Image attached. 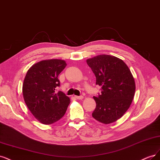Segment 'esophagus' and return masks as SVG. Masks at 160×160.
I'll use <instances>...</instances> for the list:
<instances>
[{"label":"esophagus","instance_id":"34e87169","mask_svg":"<svg viewBox=\"0 0 160 160\" xmlns=\"http://www.w3.org/2000/svg\"><path fill=\"white\" fill-rule=\"evenodd\" d=\"M74 97H75L76 99H78V100H82V99H83V98H84L82 96H75Z\"/></svg>","mask_w":160,"mask_h":160}]
</instances>
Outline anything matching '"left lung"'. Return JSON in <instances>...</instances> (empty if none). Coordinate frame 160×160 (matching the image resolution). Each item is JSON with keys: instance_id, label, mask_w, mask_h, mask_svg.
I'll return each mask as SVG.
<instances>
[{"instance_id": "left-lung-1", "label": "left lung", "mask_w": 160, "mask_h": 160, "mask_svg": "<svg viewBox=\"0 0 160 160\" xmlns=\"http://www.w3.org/2000/svg\"><path fill=\"white\" fill-rule=\"evenodd\" d=\"M96 76L101 94L94 96L96 103L92 117L104 124L117 121L130 108L136 91L130 70L116 56L101 54L86 60Z\"/></svg>"}]
</instances>
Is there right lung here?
I'll return each instance as SVG.
<instances>
[{
  "label": "right lung",
  "mask_w": 160,
  "mask_h": 160,
  "mask_svg": "<svg viewBox=\"0 0 160 160\" xmlns=\"http://www.w3.org/2000/svg\"><path fill=\"white\" fill-rule=\"evenodd\" d=\"M60 59L40 61L28 70L22 84L25 104L36 119L49 125L64 116L70 103V98L62 92L58 76L66 66Z\"/></svg>",
  "instance_id": "1"
}]
</instances>
